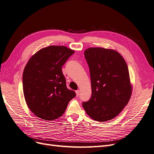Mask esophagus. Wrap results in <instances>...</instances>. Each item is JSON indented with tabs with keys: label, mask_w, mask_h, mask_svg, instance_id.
Masks as SVG:
<instances>
[{
	"label": "esophagus",
	"mask_w": 154,
	"mask_h": 154,
	"mask_svg": "<svg viewBox=\"0 0 154 154\" xmlns=\"http://www.w3.org/2000/svg\"><path fill=\"white\" fill-rule=\"evenodd\" d=\"M76 96H79V95H80V91L79 90H77L76 91Z\"/></svg>",
	"instance_id": "esophagus-1"
}]
</instances>
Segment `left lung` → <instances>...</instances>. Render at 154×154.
<instances>
[{"instance_id": "1", "label": "left lung", "mask_w": 154, "mask_h": 154, "mask_svg": "<svg viewBox=\"0 0 154 154\" xmlns=\"http://www.w3.org/2000/svg\"><path fill=\"white\" fill-rule=\"evenodd\" d=\"M92 96L83 107L94 120L104 122L116 117L127 105L132 92L125 60L118 51L102 48L87 49Z\"/></svg>"}]
</instances>
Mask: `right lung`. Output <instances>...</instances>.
I'll return each mask as SVG.
<instances>
[{"instance_id":"add662e5","label":"right lung","mask_w":154,"mask_h":154,"mask_svg":"<svg viewBox=\"0 0 154 154\" xmlns=\"http://www.w3.org/2000/svg\"><path fill=\"white\" fill-rule=\"evenodd\" d=\"M74 53L51 45L32 56L23 72V92L27 106L37 117L53 121L62 116L76 93L66 86L62 67Z\"/></svg>"}]
</instances>
